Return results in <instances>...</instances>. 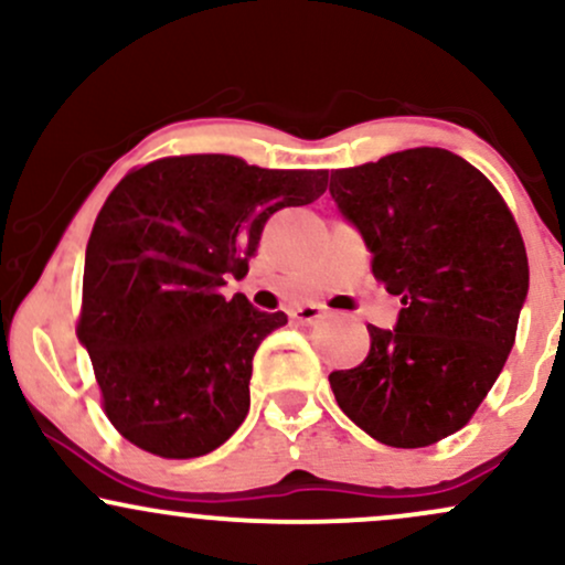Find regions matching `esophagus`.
Wrapping results in <instances>:
<instances>
[{"label":"esophagus","mask_w":565,"mask_h":565,"mask_svg":"<svg viewBox=\"0 0 565 565\" xmlns=\"http://www.w3.org/2000/svg\"><path fill=\"white\" fill-rule=\"evenodd\" d=\"M327 316V308H321V305H302V308H295L291 310V319L300 321V323H313Z\"/></svg>","instance_id":"esophagus-1"}]
</instances>
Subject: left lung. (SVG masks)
Here are the masks:
<instances>
[{
	"instance_id": "8db88e82",
	"label": "left lung",
	"mask_w": 565,
	"mask_h": 565,
	"mask_svg": "<svg viewBox=\"0 0 565 565\" xmlns=\"http://www.w3.org/2000/svg\"><path fill=\"white\" fill-rule=\"evenodd\" d=\"M329 191L372 249V274L404 308L372 327L364 364L329 374L337 404L395 449L462 430L518 332L529 257L508 201L444 148H408L332 170Z\"/></svg>"
}]
</instances>
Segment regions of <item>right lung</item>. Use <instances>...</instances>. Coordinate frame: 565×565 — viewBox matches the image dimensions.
I'll return each instance as SVG.
<instances>
[{"label": "right lung", "instance_id": "add662e5", "mask_svg": "<svg viewBox=\"0 0 565 565\" xmlns=\"http://www.w3.org/2000/svg\"><path fill=\"white\" fill-rule=\"evenodd\" d=\"M327 180V170L188 153L135 167L108 193L87 242L76 334L119 436L191 459L236 433L255 350L287 316L225 297V278L246 276L274 212L316 201Z\"/></svg>", "mask_w": 565, "mask_h": 565}]
</instances>
